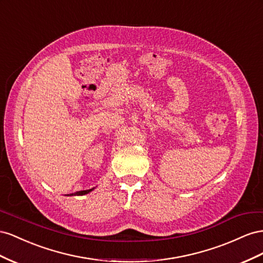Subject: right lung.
I'll list each match as a JSON object with an SVG mask.
<instances>
[{"mask_svg": "<svg viewBox=\"0 0 263 263\" xmlns=\"http://www.w3.org/2000/svg\"><path fill=\"white\" fill-rule=\"evenodd\" d=\"M95 190V187H92V189L90 190H86V191H79V192H76V193H72L70 195H67V196H82V195H86L90 192H92Z\"/></svg>", "mask_w": 263, "mask_h": 263, "instance_id": "1", "label": "right lung"}]
</instances>
